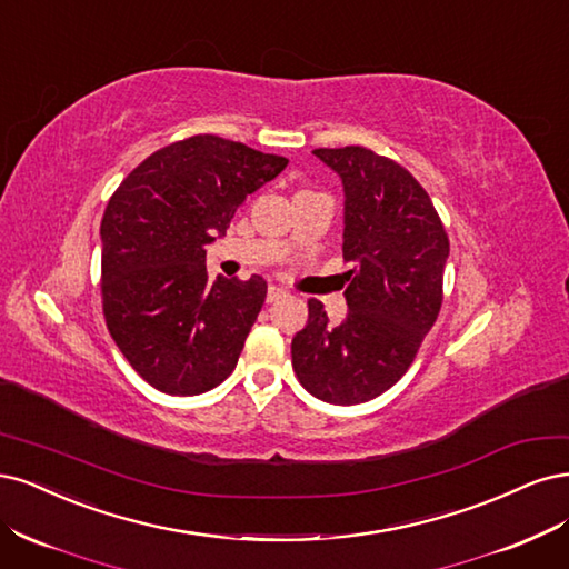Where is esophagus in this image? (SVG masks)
<instances>
[{
    "label": "esophagus",
    "mask_w": 569,
    "mask_h": 569,
    "mask_svg": "<svg viewBox=\"0 0 569 569\" xmlns=\"http://www.w3.org/2000/svg\"><path fill=\"white\" fill-rule=\"evenodd\" d=\"M281 298H286V290L279 288V286H269V290H267V302H277V300H281Z\"/></svg>",
    "instance_id": "obj_1"
}]
</instances>
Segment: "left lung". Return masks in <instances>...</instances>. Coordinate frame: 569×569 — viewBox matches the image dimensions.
<instances>
[{"instance_id": "8db88e82", "label": "left lung", "mask_w": 569, "mask_h": 569, "mask_svg": "<svg viewBox=\"0 0 569 569\" xmlns=\"http://www.w3.org/2000/svg\"><path fill=\"white\" fill-rule=\"evenodd\" d=\"M345 191L347 317L333 326L309 300L290 345L302 388L328 405H361L407 373L442 307L449 238L430 196L395 160L363 146L317 149Z\"/></svg>"}]
</instances>
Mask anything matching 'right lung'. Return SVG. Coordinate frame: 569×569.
Here are the masks:
<instances>
[{
  "mask_svg": "<svg viewBox=\"0 0 569 569\" xmlns=\"http://www.w3.org/2000/svg\"><path fill=\"white\" fill-rule=\"evenodd\" d=\"M288 160L198 134L122 179L101 219L103 317L132 369L164 395L217 388L241 357L267 281L208 279L206 246Z\"/></svg>",
  "mask_w": 569,
  "mask_h": 569,
  "instance_id": "right-lung-1",
  "label": "right lung"
}]
</instances>
